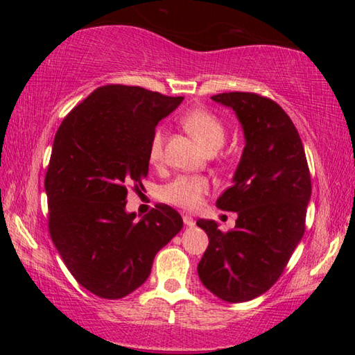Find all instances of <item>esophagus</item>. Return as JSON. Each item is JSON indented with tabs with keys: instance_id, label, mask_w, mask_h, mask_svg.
<instances>
[{
	"instance_id": "1",
	"label": "esophagus",
	"mask_w": 355,
	"mask_h": 355,
	"mask_svg": "<svg viewBox=\"0 0 355 355\" xmlns=\"http://www.w3.org/2000/svg\"><path fill=\"white\" fill-rule=\"evenodd\" d=\"M183 222H184V225H189V227H192L196 224V220L191 218L189 214H183Z\"/></svg>"
}]
</instances>
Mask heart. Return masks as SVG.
Listing matches in <instances>:
<instances>
[{"instance_id":"1","label":"heart","mask_w":355,"mask_h":355,"mask_svg":"<svg viewBox=\"0 0 355 355\" xmlns=\"http://www.w3.org/2000/svg\"><path fill=\"white\" fill-rule=\"evenodd\" d=\"M182 123L186 131L207 150L216 152L225 141V125L208 110H194L182 117ZM166 142V128L158 127L152 135L148 146L150 163L158 166L163 161ZM209 191V180L200 175H182L167 183L161 189V199L172 205L196 209L203 200V196Z\"/></svg>"}]
</instances>
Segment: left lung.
Instances as JSON below:
<instances>
[{
	"label": "left lung",
	"instance_id": "obj_1",
	"mask_svg": "<svg viewBox=\"0 0 355 355\" xmlns=\"http://www.w3.org/2000/svg\"><path fill=\"white\" fill-rule=\"evenodd\" d=\"M211 100L236 112L245 146L233 184L216 202L238 213L236 225L225 233L214 220H197L209 239L197 271L214 296L245 302L277 282L304 236L310 171L297 130L275 101L252 92Z\"/></svg>",
	"mask_w": 355,
	"mask_h": 355
}]
</instances>
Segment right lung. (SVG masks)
<instances>
[{
	"mask_svg": "<svg viewBox=\"0 0 355 355\" xmlns=\"http://www.w3.org/2000/svg\"><path fill=\"white\" fill-rule=\"evenodd\" d=\"M139 86L107 84L75 106L53 142L45 175L48 230L78 284L120 299L148 279L155 255L182 230L169 205L141 220L125 211L128 188L148 173L156 125L182 103Z\"/></svg>",
	"mask_w": 355,
	"mask_h": 355,
	"instance_id": "1",
	"label": "right lung"
}]
</instances>
